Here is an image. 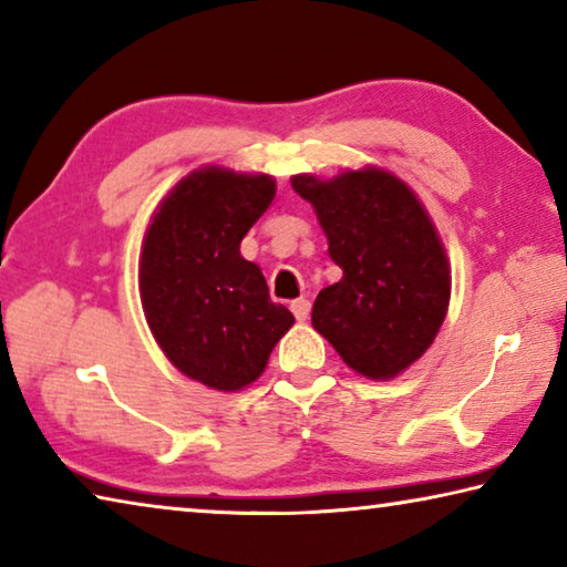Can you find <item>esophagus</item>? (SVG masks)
<instances>
[{
	"label": "esophagus",
	"instance_id": "obj_1",
	"mask_svg": "<svg viewBox=\"0 0 567 567\" xmlns=\"http://www.w3.org/2000/svg\"><path fill=\"white\" fill-rule=\"evenodd\" d=\"M290 310H292L295 318L302 322V320L310 318V300H305V297H297V300H292Z\"/></svg>",
	"mask_w": 567,
	"mask_h": 567
}]
</instances>
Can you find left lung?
<instances>
[{
    "label": "left lung",
    "instance_id": "obj_1",
    "mask_svg": "<svg viewBox=\"0 0 567 567\" xmlns=\"http://www.w3.org/2000/svg\"><path fill=\"white\" fill-rule=\"evenodd\" d=\"M292 187L312 203L342 270L312 305L315 330L360 375L395 378L433 344L447 312L450 270L433 223L382 169L330 182L297 175Z\"/></svg>",
    "mask_w": 567,
    "mask_h": 567
}]
</instances>
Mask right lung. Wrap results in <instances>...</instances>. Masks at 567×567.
I'll return each instance as SVG.
<instances>
[{
    "mask_svg": "<svg viewBox=\"0 0 567 567\" xmlns=\"http://www.w3.org/2000/svg\"><path fill=\"white\" fill-rule=\"evenodd\" d=\"M275 199L270 175L203 167L169 192L145 235L140 292L150 330L187 378L233 392L262 375L292 312L270 300L239 243Z\"/></svg>",
    "mask_w": 567,
    "mask_h": 567,
    "instance_id": "obj_1",
    "label": "right lung"
}]
</instances>
